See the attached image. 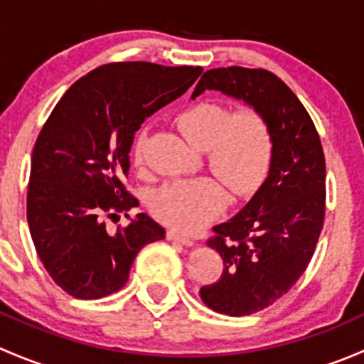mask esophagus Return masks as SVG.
I'll return each mask as SVG.
<instances>
[{
	"instance_id": "esophagus-1",
	"label": "esophagus",
	"mask_w": 364,
	"mask_h": 364,
	"mask_svg": "<svg viewBox=\"0 0 364 364\" xmlns=\"http://www.w3.org/2000/svg\"><path fill=\"white\" fill-rule=\"evenodd\" d=\"M167 240L176 241V243H181V245H185V247H193V245H196V241H193L192 237L185 236V234L176 232V230H168V232H167Z\"/></svg>"
}]
</instances>
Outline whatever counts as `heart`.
Segmentation results:
<instances>
[{"instance_id": "obj_1", "label": "heart", "mask_w": 364, "mask_h": 364, "mask_svg": "<svg viewBox=\"0 0 364 364\" xmlns=\"http://www.w3.org/2000/svg\"><path fill=\"white\" fill-rule=\"evenodd\" d=\"M179 132L196 149L205 151L209 167L223 179L230 192L248 196L266 179L273 159V132L255 109L230 112L216 102H199L176 117ZM144 134L135 139L134 164H142ZM227 193L215 178L171 183L153 197V215L185 232H193L220 215Z\"/></svg>"}]
</instances>
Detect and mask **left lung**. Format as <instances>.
I'll use <instances>...</instances> for the list:
<instances>
[{"label": "left lung", "instance_id": "obj_1", "mask_svg": "<svg viewBox=\"0 0 364 364\" xmlns=\"http://www.w3.org/2000/svg\"><path fill=\"white\" fill-rule=\"evenodd\" d=\"M215 90L262 114L273 132L267 178L240 213L213 227L208 247L223 259L205 306L241 317L280 299L306 269L324 223L326 160L315 124L284 80L262 68H213L192 98Z\"/></svg>", "mask_w": 364, "mask_h": 364}]
</instances>
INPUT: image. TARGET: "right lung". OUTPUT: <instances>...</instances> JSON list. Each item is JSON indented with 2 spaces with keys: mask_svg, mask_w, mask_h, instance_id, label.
Masks as SVG:
<instances>
[{
  "mask_svg": "<svg viewBox=\"0 0 364 364\" xmlns=\"http://www.w3.org/2000/svg\"><path fill=\"white\" fill-rule=\"evenodd\" d=\"M200 73L146 61L104 65L80 77L43 124L31 156L28 223L43 267L70 296L119 291L141 248L165 240L146 213L116 234L105 218L139 204L123 185L135 132Z\"/></svg>",
  "mask_w": 364,
  "mask_h": 364,
  "instance_id": "1",
  "label": "right lung"
}]
</instances>
